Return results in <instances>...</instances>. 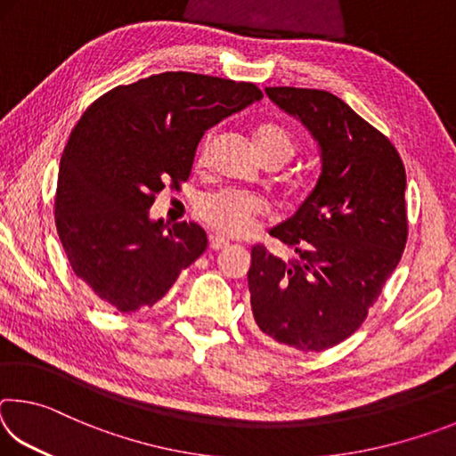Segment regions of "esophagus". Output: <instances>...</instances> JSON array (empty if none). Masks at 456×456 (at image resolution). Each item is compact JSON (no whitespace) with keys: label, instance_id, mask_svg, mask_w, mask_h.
Returning <instances> with one entry per match:
<instances>
[{"label":"esophagus","instance_id":"1","mask_svg":"<svg viewBox=\"0 0 456 456\" xmlns=\"http://www.w3.org/2000/svg\"><path fill=\"white\" fill-rule=\"evenodd\" d=\"M229 245V241L227 239H223V237H219V235H211L209 237V247L213 251H219V249H225V247Z\"/></svg>","mask_w":456,"mask_h":456}]
</instances>
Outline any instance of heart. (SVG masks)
Segmentation results:
<instances>
[{
	"instance_id": "b5f03b06",
	"label": "heart",
	"mask_w": 456,
	"mask_h": 456,
	"mask_svg": "<svg viewBox=\"0 0 456 456\" xmlns=\"http://www.w3.org/2000/svg\"><path fill=\"white\" fill-rule=\"evenodd\" d=\"M213 144V134H207L199 151V163H205ZM256 146L264 163L275 160L285 165L296 152V141L288 130L277 125H264L256 133ZM199 219L207 227L221 235L239 237L245 235L259 217L265 215V203L259 197L239 191H217L205 195L197 203Z\"/></svg>"
}]
</instances>
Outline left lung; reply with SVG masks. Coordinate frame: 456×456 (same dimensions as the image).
<instances>
[{
    "label": "left lung",
    "mask_w": 456,
    "mask_h": 456,
    "mask_svg": "<svg viewBox=\"0 0 456 456\" xmlns=\"http://www.w3.org/2000/svg\"><path fill=\"white\" fill-rule=\"evenodd\" d=\"M265 94L318 142L322 173L297 211L269 231L296 257L251 249V310L275 342L322 352L360 328L403 257L406 173L388 138L338 96L289 86Z\"/></svg>",
    "instance_id": "1"
}]
</instances>
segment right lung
I'll return each mask as SVG.
<instances>
[{
  "label": "right lung",
  "instance_id": "1",
  "mask_svg": "<svg viewBox=\"0 0 456 456\" xmlns=\"http://www.w3.org/2000/svg\"><path fill=\"white\" fill-rule=\"evenodd\" d=\"M261 98L249 82L163 72L106 92L82 114L60 159L56 227L100 302L151 307L203 256V227H167L149 209L167 183L189 179L207 130Z\"/></svg>",
  "mask_w": 456,
  "mask_h": 456
}]
</instances>
